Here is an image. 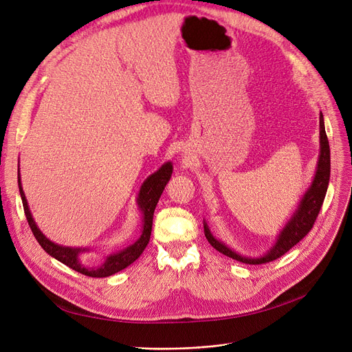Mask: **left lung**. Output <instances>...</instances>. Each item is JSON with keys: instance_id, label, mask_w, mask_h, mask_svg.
<instances>
[{"instance_id": "obj_1", "label": "left lung", "mask_w": 352, "mask_h": 352, "mask_svg": "<svg viewBox=\"0 0 352 352\" xmlns=\"http://www.w3.org/2000/svg\"><path fill=\"white\" fill-rule=\"evenodd\" d=\"M319 135H320V154L318 161V170L315 174V178L312 181L311 188L303 195L302 201L294 212L292 219L287 221L283 230L280 232L278 237V243L265 254L263 257H243L237 253H234L232 249H228L226 244L216 240L208 230L207 223H204V233L211 246L223 253L224 256H228L234 258L237 262L246 263V265H262L276 261L280 256H283L286 252L292 249L295 244H298L305 236H307L316 221L318 214L322 207V203L325 200V194L329 182V174H331V154H329V142L328 136L325 132L324 125V116L322 112L319 115Z\"/></svg>"}]
</instances>
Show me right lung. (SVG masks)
Instances as JSON below:
<instances>
[{
    "mask_svg": "<svg viewBox=\"0 0 352 352\" xmlns=\"http://www.w3.org/2000/svg\"><path fill=\"white\" fill-rule=\"evenodd\" d=\"M171 174H173V165H171V162H166L160 168L157 173H154L151 177L146 178V181L141 187L140 195H138V206L144 212V230H142L141 237L136 240L132 246L124 249L119 253L111 254L99 269H86L85 266L80 265L78 256L80 252H83L82 249H72V248L58 246V244H54L53 241H50L38 230L33 217H32V212H30V210H28V204H27L25 195H24L23 187H21V181H20V171H19V188H20L23 207H24L28 226H30V228H32V232L40 246L50 256L57 258L58 262H62L63 265L69 266L70 269H73L76 272L86 274V276H90V278H106V276H111V274L118 273L122 269L128 267L131 263H133L136 258L142 254L145 248L148 246L151 232H152V219H154V211L158 204L160 197L166 186V182L171 178Z\"/></svg>",
    "mask_w": 352,
    "mask_h": 352,
    "instance_id": "obj_1",
    "label": "right lung"
}]
</instances>
